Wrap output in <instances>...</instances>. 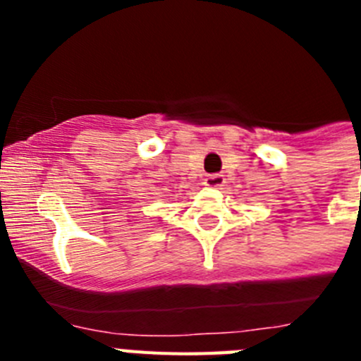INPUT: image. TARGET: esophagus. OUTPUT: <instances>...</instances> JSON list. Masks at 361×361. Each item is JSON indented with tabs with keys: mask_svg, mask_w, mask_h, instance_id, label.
Here are the masks:
<instances>
[{
	"mask_svg": "<svg viewBox=\"0 0 361 361\" xmlns=\"http://www.w3.org/2000/svg\"><path fill=\"white\" fill-rule=\"evenodd\" d=\"M226 184L224 175H208V177L204 178V186L208 188H222Z\"/></svg>",
	"mask_w": 361,
	"mask_h": 361,
	"instance_id": "1",
	"label": "esophagus"
}]
</instances>
